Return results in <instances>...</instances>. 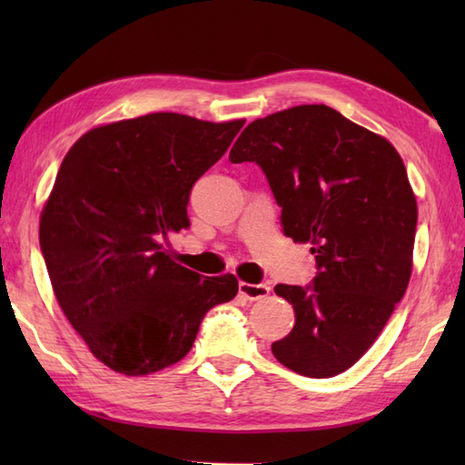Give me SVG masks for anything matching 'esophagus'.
<instances>
[{
  "label": "esophagus",
  "instance_id": "obj_1",
  "mask_svg": "<svg viewBox=\"0 0 465 465\" xmlns=\"http://www.w3.org/2000/svg\"><path fill=\"white\" fill-rule=\"evenodd\" d=\"M270 293V285L268 283H245L240 282V295L245 300L255 302V300H262L265 295Z\"/></svg>",
  "mask_w": 465,
  "mask_h": 465
}]
</instances>
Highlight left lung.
<instances>
[{"label":"left lung","mask_w":465,"mask_h":465,"mask_svg":"<svg viewBox=\"0 0 465 465\" xmlns=\"http://www.w3.org/2000/svg\"><path fill=\"white\" fill-rule=\"evenodd\" d=\"M230 162L262 167L283 233L312 243L318 263L305 288L275 285L295 312L275 360L308 378L345 371L410 283L418 203L400 153L328 105H295L245 127Z\"/></svg>","instance_id":"left-lung-1"}]
</instances>
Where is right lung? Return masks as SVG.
<instances>
[{"mask_svg":"<svg viewBox=\"0 0 465 465\" xmlns=\"http://www.w3.org/2000/svg\"><path fill=\"white\" fill-rule=\"evenodd\" d=\"M243 124L150 114L90 130L64 157L39 245L59 308L114 371L145 375L180 361L203 315L238 293L235 275L187 270L163 242L190 225L193 183Z\"/></svg>","mask_w":465,"mask_h":465,"instance_id":"obj_1","label":"right lung"}]
</instances>
